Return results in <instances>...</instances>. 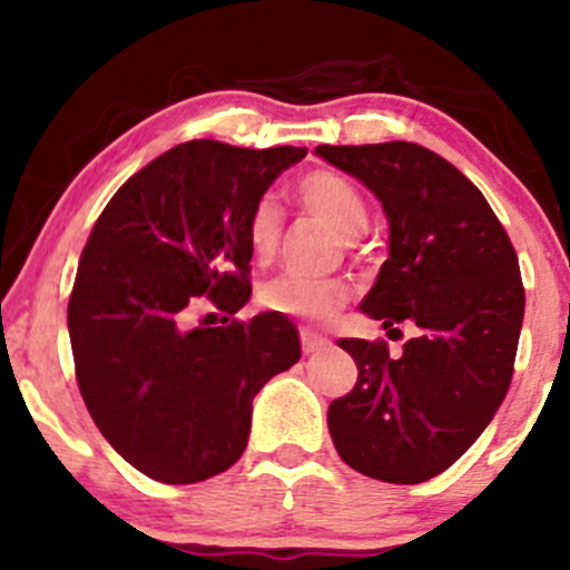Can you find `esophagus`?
<instances>
[{
    "label": "esophagus",
    "instance_id": "34e87169",
    "mask_svg": "<svg viewBox=\"0 0 570 570\" xmlns=\"http://www.w3.org/2000/svg\"><path fill=\"white\" fill-rule=\"evenodd\" d=\"M299 345H303V353H316L330 345V337L318 335L313 330H299Z\"/></svg>",
    "mask_w": 570,
    "mask_h": 570
}]
</instances>
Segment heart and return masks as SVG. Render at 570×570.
I'll return each mask as SVG.
<instances>
[{"label":"heart","mask_w":570,"mask_h":570,"mask_svg":"<svg viewBox=\"0 0 570 570\" xmlns=\"http://www.w3.org/2000/svg\"><path fill=\"white\" fill-rule=\"evenodd\" d=\"M294 200L311 219L332 230L340 240L353 244L364 233L370 208L353 181L326 168H313L294 181ZM284 238V212L271 195L254 200L246 217V244L259 265L276 259ZM351 299V286L340 278L278 276L259 289L257 303L267 313L305 322H330Z\"/></svg>","instance_id":"heart-1"}]
</instances>
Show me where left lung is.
<instances>
[{"mask_svg": "<svg viewBox=\"0 0 570 570\" xmlns=\"http://www.w3.org/2000/svg\"><path fill=\"white\" fill-rule=\"evenodd\" d=\"M316 155L362 179L391 222L362 311L385 330L415 326L399 356L385 340H340L358 377L326 412L332 442L356 472L417 485L453 466L507 396L525 313L517 252L485 195L421 144Z\"/></svg>", "mask_w": 570, "mask_h": 570, "instance_id": "left-lung-1", "label": "left lung"}]
</instances>
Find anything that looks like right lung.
Instances as JSON below:
<instances>
[{
  "mask_svg": "<svg viewBox=\"0 0 570 570\" xmlns=\"http://www.w3.org/2000/svg\"><path fill=\"white\" fill-rule=\"evenodd\" d=\"M305 153L185 141L130 176L90 230L67 311L77 385L104 440L153 480L227 472L257 391L299 358L289 318L235 313L252 297L248 208ZM198 304L223 324L189 327Z\"/></svg>",
  "mask_w": 570,
  "mask_h": 570,
  "instance_id": "right-lung-1",
  "label": "right lung"
}]
</instances>
